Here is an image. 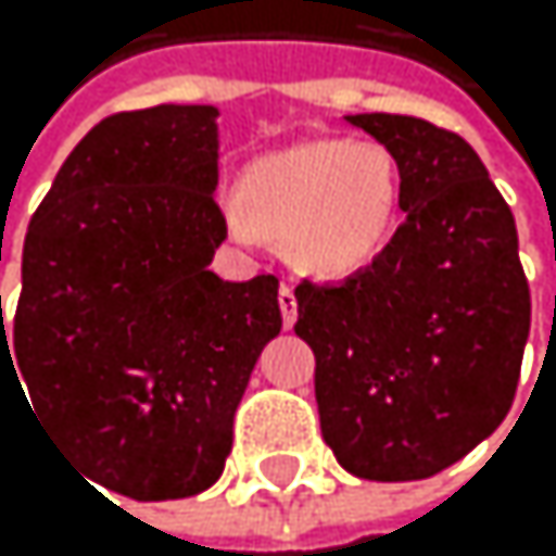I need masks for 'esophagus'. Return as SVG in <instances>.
<instances>
[{
	"label": "esophagus",
	"instance_id": "34e87169",
	"mask_svg": "<svg viewBox=\"0 0 556 556\" xmlns=\"http://www.w3.org/2000/svg\"><path fill=\"white\" fill-rule=\"evenodd\" d=\"M280 309H283V327H293L296 324V293L290 283L280 287Z\"/></svg>",
	"mask_w": 556,
	"mask_h": 556
}]
</instances>
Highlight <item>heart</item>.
I'll return each instance as SVG.
<instances>
[{
	"label": "heart",
	"instance_id": "heart-1",
	"mask_svg": "<svg viewBox=\"0 0 556 556\" xmlns=\"http://www.w3.org/2000/svg\"><path fill=\"white\" fill-rule=\"evenodd\" d=\"M400 166L377 139H309L260 156L243 173V203L226 206L229 232L287 240L319 280H346L390 243L400 219Z\"/></svg>",
	"mask_w": 556,
	"mask_h": 556
}]
</instances>
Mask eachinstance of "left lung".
<instances>
[{"mask_svg":"<svg viewBox=\"0 0 556 556\" xmlns=\"http://www.w3.org/2000/svg\"><path fill=\"white\" fill-rule=\"evenodd\" d=\"M396 156L387 250L343 283L296 287V337L316 356L319 430L363 480H424L494 433L517 390L530 290L514 213L457 132L356 113Z\"/></svg>","mask_w":556,"mask_h":556,"instance_id":"1","label":"left lung"}]
</instances>
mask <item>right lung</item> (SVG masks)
I'll return each instance as SVG.
<instances>
[{
    "label": "right lung",
    "mask_w": 556,
    "mask_h": 556,
    "mask_svg": "<svg viewBox=\"0 0 556 556\" xmlns=\"http://www.w3.org/2000/svg\"><path fill=\"white\" fill-rule=\"evenodd\" d=\"M216 116L163 102L92 126L29 223L9 330L0 300V380L23 377L73 460L132 501L219 480L232 414L283 327L276 276L210 269L226 240Z\"/></svg>",
    "instance_id": "obj_1"
}]
</instances>
